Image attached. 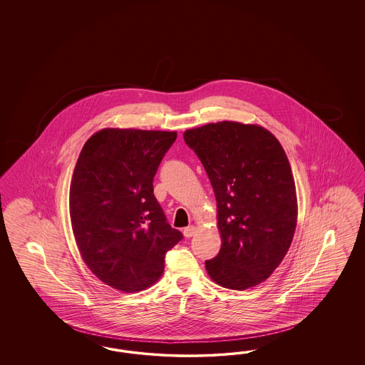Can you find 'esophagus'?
<instances>
[{"mask_svg":"<svg viewBox=\"0 0 365 365\" xmlns=\"http://www.w3.org/2000/svg\"><path fill=\"white\" fill-rule=\"evenodd\" d=\"M195 232H197V226H194V225L188 226V227H186V229L183 230V234H185V237H186V238H191Z\"/></svg>","mask_w":365,"mask_h":365,"instance_id":"34e87169","label":"esophagus"}]
</instances>
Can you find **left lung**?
<instances>
[{"instance_id": "8db88e82", "label": "left lung", "mask_w": 365, "mask_h": 365, "mask_svg": "<svg viewBox=\"0 0 365 365\" xmlns=\"http://www.w3.org/2000/svg\"><path fill=\"white\" fill-rule=\"evenodd\" d=\"M217 200L221 250L206 261L211 279L227 289L259 285L287 255L297 226V194L287 154L258 124L209 123L186 130Z\"/></svg>"}]
</instances>
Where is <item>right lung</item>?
I'll return each mask as SVG.
<instances>
[{
  "label": "right lung",
  "mask_w": 365,
  "mask_h": 365,
  "mask_svg": "<svg viewBox=\"0 0 365 365\" xmlns=\"http://www.w3.org/2000/svg\"><path fill=\"white\" fill-rule=\"evenodd\" d=\"M175 131L103 128L81 148L69 188L78 252L106 285L124 293L153 287L180 240L154 195L155 173Z\"/></svg>",
  "instance_id": "add662e5"
}]
</instances>
